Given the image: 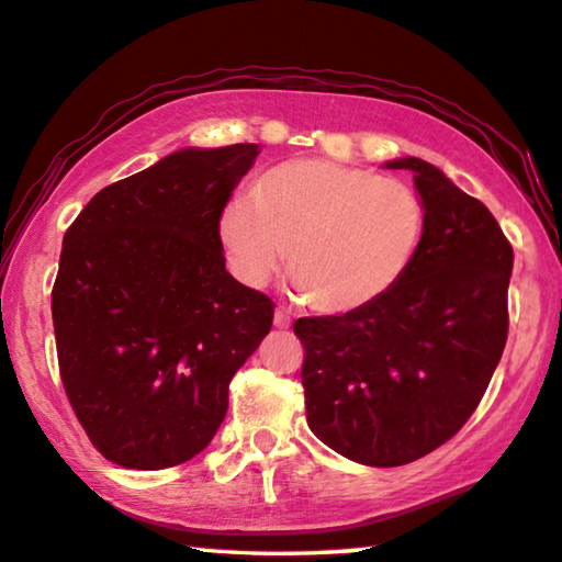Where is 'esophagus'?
<instances>
[{"instance_id": "1", "label": "esophagus", "mask_w": 562, "mask_h": 562, "mask_svg": "<svg viewBox=\"0 0 562 562\" xmlns=\"http://www.w3.org/2000/svg\"><path fill=\"white\" fill-rule=\"evenodd\" d=\"M273 326H276V328H289V326H291V316H289V311L276 308V313H273Z\"/></svg>"}]
</instances>
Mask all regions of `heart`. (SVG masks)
I'll list each match as a JSON object with an SVG mask.
<instances>
[{"label": "heart", "instance_id": "b5f03b06", "mask_svg": "<svg viewBox=\"0 0 562 562\" xmlns=\"http://www.w3.org/2000/svg\"><path fill=\"white\" fill-rule=\"evenodd\" d=\"M425 210L407 184L362 167L303 157L254 182L249 204L220 214V239L246 286H263L286 249V273L328 316L370 306L407 273Z\"/></svg>", "mask_w": 562, "mask_h": 562}]
</instances>
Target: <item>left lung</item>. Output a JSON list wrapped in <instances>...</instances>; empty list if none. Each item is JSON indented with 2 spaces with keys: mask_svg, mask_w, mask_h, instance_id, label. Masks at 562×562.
Here are the masks:
<instances>
[{
  "mask_svg": "<svg viewBox=\"0 0 562 562\" xmlns=\"http://www.w3.org/2000/svg\"><path fill=\"white\" fill-rule=\"evenodd\" d=\"M425 210L407 273L342 316L299 318L301 380L313 435L366 467H402L474 415L506 348L514 249L484 202L439 167L397 157Z\"/></svg>",
  "mask_w": 562,
  "mask_h": 562,
  "instance_id": "8db88e82",
  "label": "left lung"
}]
</instances>
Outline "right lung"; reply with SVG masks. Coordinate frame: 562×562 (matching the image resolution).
Listing matches in <instances>:
<instances>
[{
  "instance_id": "1",
  "label": "right lung",
  "mask_w": 562,
  "mask_h": 562,
  "mask_svg": "<svg viewBox=\"0 0 562 562\" xmlns=\"http://www.w3.org/2000/svg\"><path fill=\"white\" fill-rule=\"evenodd\" d=\"M256 143L184 147L98 192L64 236L52 291L68 402L125 469L177 467L210 445L229 382L273 303L226 271L220 214Z\"/></svg>"
}]
</instances>
